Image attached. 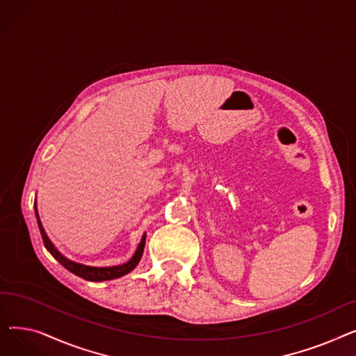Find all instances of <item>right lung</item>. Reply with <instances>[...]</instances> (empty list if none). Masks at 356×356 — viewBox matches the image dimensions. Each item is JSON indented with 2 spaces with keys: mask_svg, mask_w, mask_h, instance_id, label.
I'll return each instance as SVG.
<instances>
[{
  "mask_svg": "<svg viewBox=\"0 0 356 356\" xmlns=\"http://www.w3.org/2000/svg\"><path fill=\"white\" fill-rule=\"evenodd\" d=\"M34 209H35V218H37V223H39V229H40V234H42V238H43V242H44V247L53 255L54 259H58L59 263L66 270H69L74 275H78V277H81L83 280H88V282H106V280L120 278V277L128 274L129 271H133L137 267V264L140 263V259H141L143 252H144V245H145V234L143 235L141 242L138 244L137 251L134 252L133 258H131L129 261H127L125 264H121V266H114V267H89V266H83V264L74 263V261L67 259L58 250H56V247L51 244V241L46 235L44 228H43L42 222H40V218H39V213H37L35 202H34Z\"/></svg>",
  "mask_w": 356,
  "mask_h": 356,
  "instance_id": "obj_1",
  "label": "right lung"
}]
</instances>
